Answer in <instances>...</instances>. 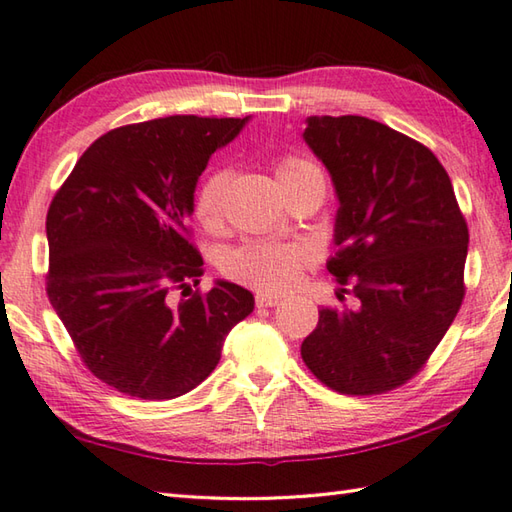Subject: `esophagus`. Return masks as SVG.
<instances>
[{
	"instance_id": "esophagus-1",
	"label": "esophagus",
	"mask_w": 512,
	"mask_h": 512,
	"mask_svg": "<svg viewBox=\"0 0 512 512\" xmlns=\"http://www.w3.org/2000/svg\"><path fill=\"white\" fill-rule=\"evenodd\" d=\"M280 300H282V297L268 295V293H257V295H255L257 309H266V306H275V304H280Z\"/></svg>"
}]
</instances>
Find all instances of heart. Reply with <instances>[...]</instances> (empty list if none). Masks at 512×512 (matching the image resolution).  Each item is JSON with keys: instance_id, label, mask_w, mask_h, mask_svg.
Instances as JSON below:
<instances>
[{"instance_id": "1", "label": "heart", "mask_w": 512, "mask_h": 512, "mask_svg": "<svg viewBox=\"0 0 512 512\" xmlns=\"http://www.w3.org/2000/svg\"><path fill=\"white\" fill-rule=\"evenodd\" d=\"M273 174L286 199H293L300 192H315L322 199L327 192V174L318 163L304 156H282L273 163ZM226 183V170H210L194 192V217L206 230H219L224 224ZM311 262L313 253L302 244H248L230 255L226 271L232 280L262 293H284L300 282Z\"/></svg>"}]
</instances>
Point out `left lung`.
<instances>
[{
    "instance_id": "left-lung-1",
    "label": "left lung",
    "mask_w": 512,
    "mask_h": 512,
    "mask_svg": "<svg viewBox=\"0 0 512 512\" xmlns=\"http://www.w3.org/2000/svg\"><path fill=\"white\" fill-rule=\"evenodd\" d=\"M304 141L340 208L327 268L358 311L322 306L302 342L311 374L349 396L385 394L425 367L461 309L468 224L423 143L365 116H311Z\"/></svg>"
}]
</instances>
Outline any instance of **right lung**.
Segmentation results:
<instances>
[{
	"instance_id": "obj_1",
	"label": "right lung",
	"mask_w": 512,
	"mask_h": 512,
	"mask_svg": "<svg viewBox=\"0 0 512 512\" xmlns=\"http://www.w3.org/2000/svg\"><path fill=\"white\" fill-rule=\"evenodd\" d=\"M246 118L167 116L116 127L80 156L46 212V295L102 383L170 401L203 383L253 293L199 288L194 188ZM182 300H175V293Z\"/></svg>"
}]
</instances>
